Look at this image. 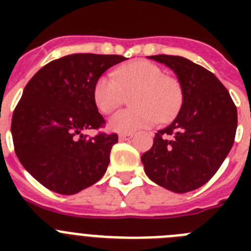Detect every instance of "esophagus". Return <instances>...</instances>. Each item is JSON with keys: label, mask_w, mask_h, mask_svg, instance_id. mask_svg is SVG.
<instances>
[{"label": "esophagus", "mask_w": 251, "mask_h": 251, "mask_svg": "<svg viewBox=\"0 0 251 251\" xmlns=\"http://www.w3.org/2000/svg\"><path fill=\"white\" fill-rule=\"evenodd\" d=\"M133 137V133H121L119 134V139L121 141H128V139H130Z\"/></svg>", "instance_id": "obj_1"}]
</instances>
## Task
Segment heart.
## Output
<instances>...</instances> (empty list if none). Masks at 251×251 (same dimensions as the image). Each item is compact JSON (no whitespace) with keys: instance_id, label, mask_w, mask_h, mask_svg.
<instances>
[{"instance_id":"obj_1","label":"heart","mask_w":251,"mask_h":251,"mask_svg":"<svg viewBox=\"0 0 251 251\" xmlns=\"http://www.w3.org/2000/svg\"><path fill=\"white\" fill-rule=\"evenodd\" d=\"M132 95L130 109L115 113L109 121L114 132L133 133L158 122L170 121L182 104L183 90L178 79L165 74L157 64L136 60L99 76L93 88L95 105L104 114L114 112Z\"/></svg>"}]
</instances>
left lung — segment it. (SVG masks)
<instances>
[{
    "mask_svg": "<svg viewBox=\"0 0 251 251\" xmlns=\"http://www.w3.org/2000/svg\"><path fill=\"white\" fill-rule=\"evenodd\" d=\"M177 74L182 106L175 121L156 133L141 157L153 182L170 191H192L205 185L234 145L238 110L229 92L211 72L174 55L150 56Z\"/></svg>",
    "mask_w": 251,
    "mask_h": 251,
    "instance_id": "obj_1",
    "label": "left lung"
}]
</instances>
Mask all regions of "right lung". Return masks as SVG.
<instances>
[{"label":"right lung","mask_w":251,"mask_h":251,"mask_svg":"<svg viewBox=\"0 0 251 251\" xmlns=\"http://www.w3.org/2000/svg\"><path fill=\"white\" fill-rule=\"evenodd\" d=\"M122 55L73 54L52 60L31 77L13 110L11 133L21 165L43 186L73 195L103 177L118 134L103 128L93 98L95 80L124 61Z\"/></svg>","instance_id":"right-lung-1"}]
</instances>
